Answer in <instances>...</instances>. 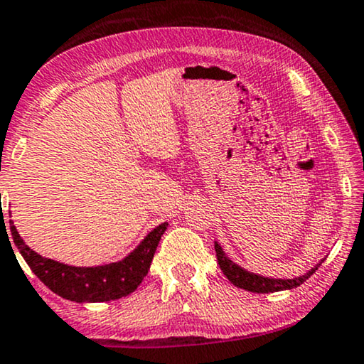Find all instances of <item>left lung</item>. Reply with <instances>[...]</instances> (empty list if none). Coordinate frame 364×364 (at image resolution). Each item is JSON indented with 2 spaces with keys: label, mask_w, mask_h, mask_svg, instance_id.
<instances>
[{
  "label": "left lung",
  "mask_w": 364,
  "mask_h": 364,
  "mask_svg": "<svg viewBox=\"0 0 364 364\" xmlns=\"http://www.w3.org/2000/svg\"><path fill=\"white\" fill-rule=\"evenodd\" d=\"M215 253L218 265H220L223 275L230 280L233 285L242 288V290L253 291V293H273V291H283V290H293V288L300 287L303 282H306L313 273L318 270V267L321 265V262H318L315 267L310 268L306 273H303L300 277L295 278H273V277H263L260 273L248 272L245 268L237 265L230 257L223 252L222 245L215 242Z\"/></svg>",
  "instance_id": "left-lung-1"
}]
</instances>
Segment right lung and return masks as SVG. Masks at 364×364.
<instances>
[{
  "label": "right lung",
  "mask_w": 364,
  "mask_h": 364,
  "mask_svg": "<svg viewBox=\"0 0 364 364\" xmlns=\"http://www.w3.org/2000/svg\"><path fill=\"white\" fill-rule=\"evenodd\" d=\"M9 217H11V212H9ZM1 228L4 232L6 228L4 217H1ZM167 222L157 225L122 260L96 267H74L39 255L38 252H34L31 247L24 243L14 227V222L9 220V230H11L14 245L18 247L19 253L26 260L34 275L56 295L76 303L119 300V298L136 291L151 268L159 240L167 230Z\"/></svg>",
  "instance_id": "1"
}]
</instances>
